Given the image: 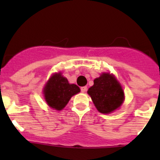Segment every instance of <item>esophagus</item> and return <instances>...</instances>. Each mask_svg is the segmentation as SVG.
<instances>
[{
    "mask_svg": "<svg viewBox=\"0 0 160 160\" xmlns=\"http://www.w3.org/2000/svg\"><path fill=\"white\" fill-rule=\"evenodd\" d=\"M87 90H88V88H87V87H82V88H80V90H81V92H83V93L87 91Z\"/></svg>",
    "mask_w": 160,
    "mask_h": 160,
    "instance_id": "1",
    "label": "esophagus"
}]
</instances>
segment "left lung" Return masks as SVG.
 I'll use <instances>...</instances> for the list:
<instances>
[{"instance_id":"left-lung-1","label":"left lung","mask_w":160,"mask_h":160,"mask_svg":"<svg viewBox=\"0 0 160 160\" xmlns=\"http://www.w3.org/2000/svg\"><path fill=\"white\" fill-rule=\"evenodd\" d=\"M88 93L98 111L103 114H108L120 107L125 97L122 87L109 73H103L95 79Z\"/></svg>"}]
</instances>
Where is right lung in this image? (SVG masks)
<instances>
[{
    "label": "right lung",
    "mask_w": 160,
    "mask_h": 160,
    "mask_svg": "<svg viewBox=\"0 0 160 160\" xmlns=\"http://www.w3.org/2000/svg\"><path fill=\"white\" fill-rule=\"evenodd\" d=\"M80 91L76 84H70L67 78L61 73H56L50 78L44 88L46 101L52 108L62 110L64 108L71 97Z\"/></svg>",
    "instance_id": "obj_1"
}]
</instances>
